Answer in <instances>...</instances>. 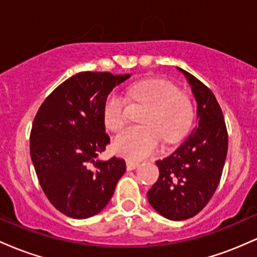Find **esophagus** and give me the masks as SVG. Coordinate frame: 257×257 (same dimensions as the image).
I'll list each match as a JSON object with an SVG mask.
<instances>
[{
	"label": "esophagus",
	"instance_id": "1",
	"mask_svg": "<svg viewBox=\"0 0 257 257\" xmlns=\"http://www.w3.org/2000/svg\"><path fill=\"white\" fill-rule=\"evenodd\" d=\"M126 169L128 170H134L135 168L139 167V162L137 161H132V159H126Z\"/></svg>",
	"mask_w": 257,
	"mask_h": 257
}]
</instances>
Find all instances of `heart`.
Wrapping results in <instances>:
<instances>
[{"mask_svg":"<svg viewBox=\"0 0 257 257\" xmlns=\"http://www.w3.org/2000/svg\"><path fill=\"white\" fill-rule=\"evenodd\" d=\"M128 98L137 104L147 105L141 116L145 125L128 126L113 140L118 155L140 161L155 155L159 150V138L168 144L182 138L190 129L194 117V106L187 94L166 79H146L131 85ZM128 100L118 91L106 96L102 108L105 125L118 132L126 122Z\"/></svg>","mask_w":257,"mask_h":257,"instance_id":"b5f03b06","label":"heart"}]
</instances>
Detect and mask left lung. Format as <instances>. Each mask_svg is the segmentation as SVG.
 <instances>
[{"label": "left lung", "instance_id": "1", "mask_svg": "<svg viewBox=\"0 0 257 257\" xmlns=\"http://www.w3.org/2000/svg\"><path fill=\"white\" fill-rule=\"evenodd\" d=\"M178 70L196 98L198 125L172 155L156 162L159 178L147 192L152 208L174 221L193 217L208 204L220 182L228 147L225 118L213 91L190 72Z\"/></svg>", "mask_w": 257, "mask_h": 257}]
</instances>
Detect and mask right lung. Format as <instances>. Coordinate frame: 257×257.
I'll list each match as a JSON object with an SVG mask.
<instances>
[{"label":"right lung","mask_w":257,"mask_h":257,"mask_svg":"<svg viewBox=\"0 0 257 257\" xmlns=\"http://www.w3.org/2000/svg\"><path fill=\"white\" fill-rule=\"evenodd\" d=\"M131 75L79 72L58 85L35 116L30 155L44 194L72 219H88L107 205L125 173L124 159L99 161L110 144L102 108L106 96Z\"/></svg>","instance_id":"obj_1"}]
</instances>
